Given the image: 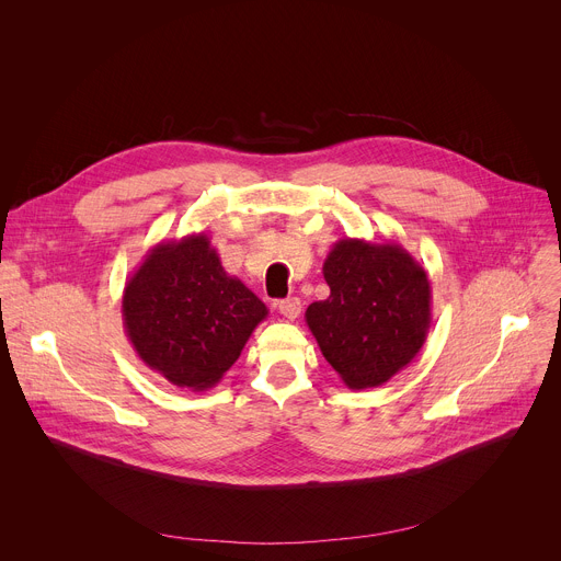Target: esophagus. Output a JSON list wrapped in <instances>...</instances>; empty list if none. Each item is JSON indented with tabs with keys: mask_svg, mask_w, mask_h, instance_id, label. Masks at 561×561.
I'll use <instances>...</instances> for the list:
<instances>
[{
	"mask_svg": "<svg viewBox=\"0 0 561 561\" xmlns=\"http://www.w3.org/2000/svg\"><path fill=\"white\" fill-rule=\"evenodd\" d=\"M277 310L286 317V319H297L299 312H301V301L297 297H288V299H282L277 304Z\"/></svg>",
	"mask_w": 561,
	"mask_h": 561,
	"instance_id": "1",
	"label": "esophagus"
}]
</instances>
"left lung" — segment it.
<instances>
[{"instance_id": "8db88e82", "label": "left lung", "mask_w": 561, "mask_h": 561, "mask_svg": "<svg viewBox=\"0 0 561 561\" xmlns=\"http://www.w3.org/2000/svg\"><path fill=\"white\" fill-rule=\"evenodd\" d=\"M324 279L331 295L306 308V324L348 388L381 386L415 359L431 329V282L407 249L340 239Z\"/></svg>"}]
</instances>
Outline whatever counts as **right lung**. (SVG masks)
<instances>
[{"label":"right lung","instance_id":"right-lung-1","mask_svg":"<svg viewBox=\"0 0 561 561\" xmlns=\"http://www.w3.org/2000/svg\"><path fill=\"white\" fill-rule=\"evenodd\" d=\"M139 359L180 388H213L268 317L266 304L230 277L204 232L152 247L122 297Z\"/></svg>","mask_w":561,"mask_h":561}]
</instances>
